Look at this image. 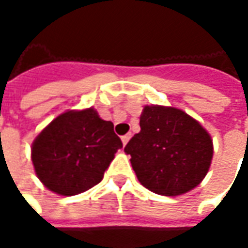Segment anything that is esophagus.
<instances>
[{
  "mask_svg": "<svg viewBox=\"0 0 248 248\" xmlns=\"http://www.w3.org/2000/svg\"><path fill=\"white\" fill-rule=\"evenodd\" d=\"M129 139H131V134H127V135L121 137V142H123V145H124V146H125V145L128 143Z\"/></svg>",
  "mask_w": 248,
  "mask_h": 248,
  "instance_id": "1",
  "label": "esophagus"
}]
</instances>
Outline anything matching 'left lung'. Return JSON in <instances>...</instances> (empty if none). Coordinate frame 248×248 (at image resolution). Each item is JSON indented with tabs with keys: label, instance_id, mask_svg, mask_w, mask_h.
I'll return each instance as SVG.
<instances>
[{
	"label": "left lung",
	"instance_id": "obj_1",
	"mask_svg": "<svg viewBox=\"0 0 248 248\" xmlns=\"http://www.w3.org/2000/svg\"><path fill=\"white\" fill-rule=\"evenodd\" d=\"M140 131L124 152L138 181L153 193L179 196L200 185L214 155L208 131L184 110L172 106H145Z\"/></svg>",
	"mask_w": 248,
	"mask_h": 248
}]
</instances>
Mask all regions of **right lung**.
Wrapping results in <instances>:
<instances>
[{
	"label": "right lung",
	"mask_w": 248,
	"mask_h": 248,
	"mask_svg": "<svg viewBox=\"0 0 248 248\" xmlns=\"http://www.w3.org/2000/svg\"><path fill=\"white\" fill-rule=\"evenodd\" d=\"M121 148L113 123L100 119L93 108L67 110L35 137L31 161L46 189L74 196L99 184Z\"/></svg>",
	"instance_id": "obj_1"
}]
</instances>
